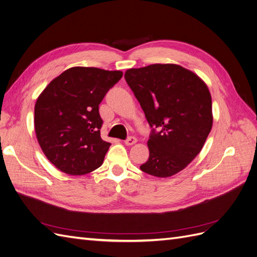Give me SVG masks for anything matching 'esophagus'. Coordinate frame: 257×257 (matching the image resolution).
Listing matches in <instances>:
<instances>
[{
	"label": "esophagus",
	"instance_id": "obj_1",
	"mask_svg": "<svg viewBox=\"0 0 257 257\" xmlns=\"http://www.w3.org/2000/svg\"><path fill=\"white\" fill-rule=\"evenodd\" d=\"M136 142H137V139L134 136H130V137H127V139L124 143H125L126 146H133L134 144H136Z\"/></svg>",
	"mask_w": 257,
	"mask_h": 257
}]
</instances>
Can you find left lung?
Returning a JSON list of instances; mask_svg holds the SVG:
<instances>
[{
  "instance_id": "obj_1",
  "label": "left lung",
  "mask_w": 257,
  "mask_h": 257,
  "mask_svg": "<svg viewBox=\"0 0 257 257\" xmlns=\"http://www.w3.org/2000/svg\"><path fill=\"white\" fill-rule=\"evenodd\" d=\"M124 78L152 127L149 159L141 169L160 178L181 172L203 149L212 127V102L206 83L176 64L131 68Z\"/></svg>"
}]
</instances>
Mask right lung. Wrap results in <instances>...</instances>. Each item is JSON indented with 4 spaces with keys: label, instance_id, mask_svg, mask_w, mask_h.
Instances as JSON below:
<instances>
[{
    "label": "right lung",
    "instance_id": "1",
    "mask_svg": "<svg viewBox=\"0 0 257 257\" xmlns=\"http://www.w3.org/2000/svg\"><path fill=\"white\" fill-rule=\"evenodd\" d=\"M122 75L120 71L72 67L38 96L34 110L37 141L61 172L80 176L103 164L111 144L100 138L98 105Z\"/></svg>",
    "mask_w": 257,
    "mask_h": 257
}]
</instances>
